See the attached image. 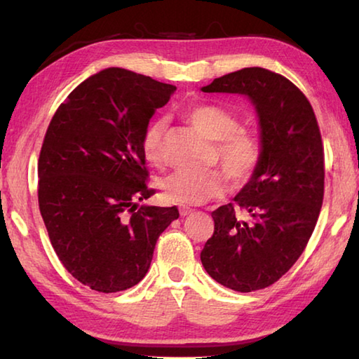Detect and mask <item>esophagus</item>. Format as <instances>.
Returning a JSON list of instances; mask_svg holds the SVG:
<instances>
[{"label": "esophagus", "instance_id": "1", "mask_svg": "<svg viewBox=\"0 0 359 359\" xmlns=\"http://www.w3.org/2000/svg\"><path fill=\"white\" fill-rule=\"evenodd\" d=\"M179 212H180V215H182V217H185V215H188V214H191L193 209H190V208H185V205H182V208H179Z\"/></svg>", "mask_w": 359, "mask_h": 359}]
</instances>
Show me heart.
<instances>
[{"label":"heart","instance_id":"1","mask_svg":"<svg viewBox=\"0 0 359 359\" xmlns=\"http://www.w3.org/2000/svg\"><path fill=\"white\" fill-rule=\"evenodd\" d=\"M185 117L205 137L215 141L214 163H220L233 187H244L259 169L263 160V141L255 130L242 128L239 118L228 109L209 102L187 107ZM166 120L155 118L147 123L141 137V150L147 163L158 166L163 161V137ZM224 177L220 171H175L161 180V190L169 203L203 204L224 193Z\"/></svg>","mask_w":359,"mask_h":359}]
</instances>
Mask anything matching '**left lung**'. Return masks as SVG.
Segmentation results:
<instances>
[{
    "instance_id": "obj_1",
    "label": "left lung",
    "mask_w": 359,
    "mask_h": 359,
    "mask_svg": "<svg viewBox=\"0 0 359 359\" xmlns=\"http://www.w3.org/2000/svg\"><path fill=\"white\" fill-rule=\"evenodd\" d=\"M203 92L247 95L259 117V169L234 203L212 212L214 234L201 252L214 280L250 293L287 274L307 247L323 204V141L306 95L277 72L244 68L214 79Z\"/></svg>"
}]
</instances>
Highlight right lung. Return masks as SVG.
Instances as JSON below:
<instances>
[{
	"label": "right lung",
	"mask_w": 359,
	"mask_h": 359,
	"mask_svg": "<svg viewBox=\"0 0 359 359\" xmlns=\"http://www.w3.org/2000/svg\"><path fill=\"white\" fill-rule=\"evenodd\" d=\"M175 87L121 68L72 90L48 123L38 161V201L58 259L101 293L135 287L177 208L141 205L154 196L142 131Z\"/></svg>",
	"instance_id": "right-lung-1"
}]
</instances>
